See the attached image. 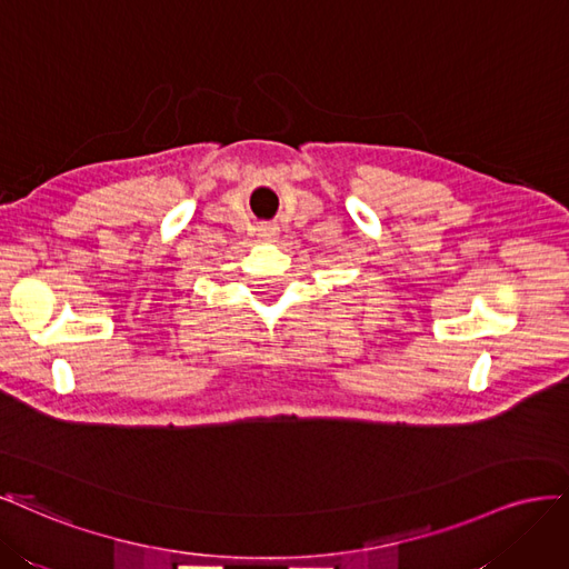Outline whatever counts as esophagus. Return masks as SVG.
Instances as JSON below:
<instances>
[{
  "mask_svg": "<svg viewBox=\"0 0 569 569\" xmlns=\"http://www.w3.org/2000/svg\"><path fill=\"white\" fill-rule=\"evenodd\" d=\"M258 236H260V241H273V238H277L279 236V229L277 227H273V224H260L258 227Z\"/></svg>",
  "mask_w": 569,
  "mask_h": 569,
  "instance_id": "1",
  "label": "esophagus"
}]
</instances>
